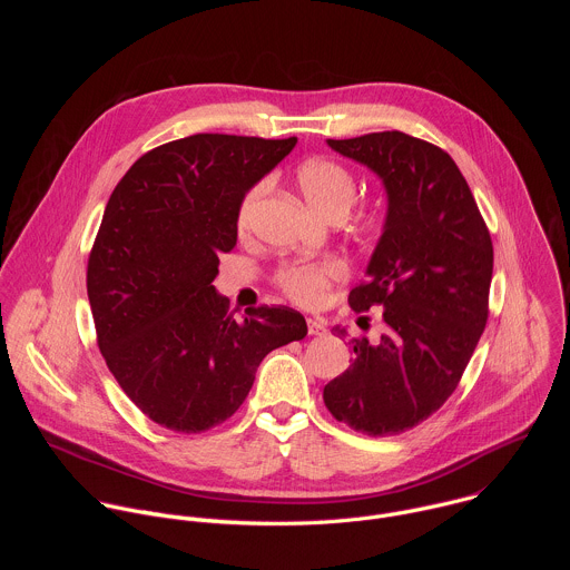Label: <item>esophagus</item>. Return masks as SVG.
<instances>
[{
    "mask_svg": "<svg viewBox=\"0 0 570 570\" xmlns=\"http://www.w3.org/2000/svg\"><path fill=\"white\" fill-rule=\"evenodd\" d=\"M306 327H308L311 336H324V334H327V324H324L322 317H308L306 320Z\"/></svg>",
    "mask_w": 570,
    "mask_h": 570,
    "instance_id": "esophagus-1",
    "label": "esophagus"
}]
</instances>
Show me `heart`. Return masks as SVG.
<instances>
[{"instance_id": "1", "label": "heart", "mask_w": 570, "mask_h": 570, "mask_svg": "<svg viewBox=\"0 0 570 570\" xmlns=\"http://www.w3.org/2000/svg\"><path fill=\"white\" fill-rule=\"evenodd\" d=\"M297 185L304 194L306 203L317 209L322 216L334 218L345 216L356 200V180L345 169L341 161L327 157L306 159L297 169ZM271 189V180L264 178L255 183L246 194H243L236 209V227L243 232L255 220V214ZM347 275V266L338 259H320V262H297L288 264L277 273V284L282 291L304 304L315 306L322 302L324 293Z\"/></svg>"}]
</instances>
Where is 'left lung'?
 <instances>
[{"label": "left lung", "mask_w": 570, "mask_h": 570, "mask_svg": "<svg viewBox=\"0 0 570 570\" xmlns=\"http://www.w3.org/2000/svg\"><path fill=\"white\" fill-rule=\"evenodd\" d=\"M327 144L374 171L387 194L361 313L383 306L379 341L352 338L354 363L324 385L330 413L358 433L399 435L453 394L487 324L492 236L458 165L442 148L399 130ZM345 338L347 332L336 327Z\"/></svg>", "instance_id": "8db88e82"}]
</instances>
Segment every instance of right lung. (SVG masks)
Masks as SVG:
<instances>
[{
	"mask_svg": "<svg viewBox=\"0 0 570 570\" xmlns=\"http://www.w3.org/2000/svg\"><path fill=\"white\" fill-rule=\"evenodd\" d=\"M297 137L200 132L141 155L115 187L88 262L99 350L137 409L178 433L232 417L264 356L306 336L288 306L234 320L212 286L236 209Z\"/></svg>",
	"mask_w": 570,
	"mask_h": 570,
	"instance_id": "right-lung-1",
	"label": "right lung"
}]
</instances>
